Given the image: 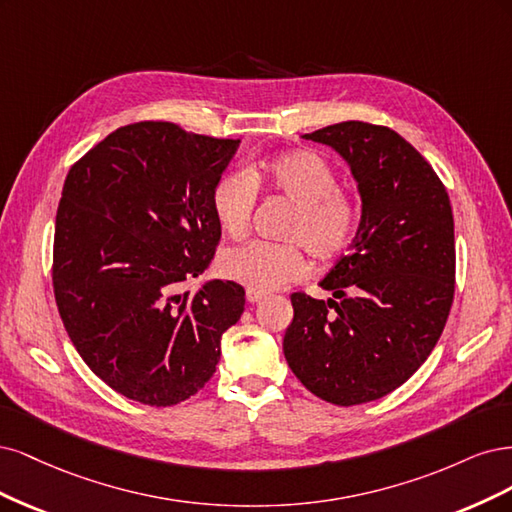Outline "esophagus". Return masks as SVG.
Segmentation results:
<instances>
[{"label":"esophagus","mask_w":512,"mask_h":512,"mask_svg":"<svg viewBox=\"0 0 512 512\" xmlns=\"http://www.w3.org/2000/svg\"><path fill=\"white\" fill-rule=\"evenodd\" d=\"M246 300H249L251 304H257L259 300H263V293L253 291V289H246Z\"/></svg>","instance_id":"esophagus-1"}]
</instances>
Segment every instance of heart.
<instances>
[{"instance_id": "b5f03b06", "label": "heart", "mask_w": 512, "mask_h": 512, "mask_svg": "<svg viewBox=\"0 0 512 512\" xmlns=\"http://www.w3.org/2000/svg\"><path fill=\"white\" fill-rule=\"evenodd\" d=\"M257 183L287 197L295 212L285 238L302 241L317 257H336L349 246L359 227V204L338 187L332 163L312 151L280 155L261 170H232L212 187V212L229 236H242L251 225ZM221 272L259 293H270L308 274V261L297 242L253 240L229 249L221 257Z\"/></svg>"}]
</instances>
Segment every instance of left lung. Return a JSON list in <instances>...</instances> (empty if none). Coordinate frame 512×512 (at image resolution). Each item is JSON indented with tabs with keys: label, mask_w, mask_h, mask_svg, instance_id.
Here are the masks:
<instances>
[{
	"label": "left lung",
	"mask_w": 512,
	"mask_h": 512,
	"mask_svg": "<svg viewBox=\"0 0 512 512\" xmlns=\"http://www.w3.org/2000/svg\"><path fill=\"white\" fill-rule=\"evenodd\" d=\"M336 148L361 193V223L321 287L291 295L283 351L317 398L355 406L404 385L430 357L455 293L449 193L430 163L385 125L344 121L304 134Z\"/></svg>",
	"instance_id": "obj_1"
}]
</instances>
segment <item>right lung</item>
I'll list each match as a JSON object with an SVG mask.
<instances>
[{
	"label": "right lung",
	"mask_w": 512,
	"mask_h": 512,
	"mask_svg": "<svg viewBox=\"0 0 512 512\" xmlns=\"http://www.w3.org/2000/svg\"><path fill=\"white\" fill-rule=\"evenodd\" d=\"M238 144L140 121L112 131L65 178L55 302L78 355L129 400L163 408L191 398L244 312L232 280L183 289L219 246L212 187Z\"/></svg>",
	"instance_id": "obj_1"
}]
</instances>
